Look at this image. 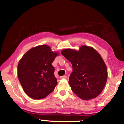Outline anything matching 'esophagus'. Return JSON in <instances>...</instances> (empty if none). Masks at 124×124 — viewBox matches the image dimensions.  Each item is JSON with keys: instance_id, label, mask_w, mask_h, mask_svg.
Returning a JSON list of instances; mask_svg holds the SVG:
<instances>
[{"instance_id": "1", "label": "esophagus", "mask_w": 124, "mask_h": 124, "mask_svg": "<svg viewBox=\"0 0 124 124\" xmlns=\"http://www.w3.org/2000/svg\"><path fill=\"white\" fill-rule=\"evenodd\" d=\"M67 78V77L66 76H61L60 77V79H66Z\"/></svg>"}]
</instances>
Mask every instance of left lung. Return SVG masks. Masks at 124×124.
I'll list each match as a JSON object with an SVG mask.
<instances>
[{"label":"left lung","instance_id":"8db88e82","mask_svg":"<svg viewBox=\"0 0 124 124\" xmlns=\"http://www.w3.org/2000/svg\"><path fill=\"white\" fill-rule=\"evenodd\" d=\"M61 53L72 64L69 84L74 94L84 100L97 97L107 79L106 65L100 54L86 46L79 51L65 49Z\"/></svg>","mask_w":124,"mask_h":124}]
</instances>
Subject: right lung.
I'll return each instance as SVG.
<instances>
[{
	"mask_svg": "<svg viewBox=\"0 0 124 124\" xmlns=\"http://www.w3.org/2000/svg\"><path fill=\"white\" fill-rule=\"evenodd\" d=\"M58 52L47 45L38 46L29 50L20 60L17 73L25 93L34 99L46 97L57 84L52 65Z\"/></svg>",
	"mask_w": 124,
	"mask_h": 124,
	"instance_id": "1",
	"label": "right lung"
}]
</instances>
